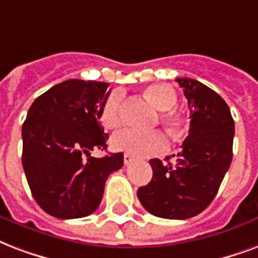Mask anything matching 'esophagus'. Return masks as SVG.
I'll return each mask as SVG.
<instances>
[{"label":"esophagus","instance_id":"esophagus-1","mask_svg":"<svg viewBox=\"0 0 258 258\" xmlns=\"http://www.w3.org/2000/svg\"><path fill=\"white\" fill-rule=\"evenodd\" d=\"M133 161H134L133 155H130V154H127V153H125V154H124V165H130L131 162H133Z\"/></svg>","mask_w":258,"mask_h":258}]
</instances>
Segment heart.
<instances>
[{
    "label": "heart",
    "mask_w": 258,
    "mask_h": 258,
    "mask_svg": "<svg viewBox=\"0 0 258 258\" xmlns=\"http://www.w3.org/2000/svg\"><path fill=\"white\" fill-rule=\"evenodd\" d=\"M146 96L160 111L164 112L161 120L170 130H178L181 117L170 112L177 103L176 92L166 84H154L146 89ZM123 96L120 92H113L104 101L98 119L107 130L117 128L123 121ZM112 149L124 151L135 157H154L164 154L168 150V138L158 130L141 131L135 128H124L116 133L111 139Z\"/></svg>",
    "instance_id": "1"
}]
</instances>
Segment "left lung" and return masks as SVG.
<instances>
[{
    "mask_svg": "<svg viewBox=\"0 0 258 258\" xmlns=\"http://www.w3.org/2000/svg\"><path fill=\"white\" fill-rule=\"evenodd\" d=\"M189 108V135L176 162L150 160L153 178L138 189L151 215L188 219L210 206L233 160L234 120L219 94L192 78H176Z\"/></svg>",
    "mask_w": 258,
    "mask_h": 258,
    "instance_id": "left-lung-1",
    "label": "left lung"
}]
</instances>
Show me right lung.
Segmentation results:
<instances>
[{"label": "right lung", "instance_id": "right-lung-1", "mask_svg": "<svg viewBox=\"0 0 258 258\" xmlns=\"http://www.w3.org/2000/svg\"><path fill=\"white\" fill-rule=\"evenodd\" d=\"M108 86L68 80L39 96L27 113L23 168L33 199L55 218L76 219L96 211L108 176L123 166V153L89 157L94 149H107L108 134L98 116Z\"/></svg>", "mask_w": 258, "mask_h": 258}]
</instances>
